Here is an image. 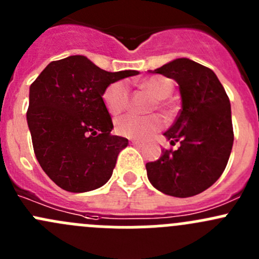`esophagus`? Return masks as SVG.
I'll return each mask as SVG.
<instances>
[{
  "label": "esophagus",
  "instance_id": "1",
  "mask_svg": "<svg viewBox=\"0 0 259 259\" xmlns=\"http://www.w3.org/2000/svg\"><path fill=\"white\" fill-rule=\"evenodd\" d=\"M132 144L134 146H142V143L138 142V140H132Z\"/></svg>",
  "mask_w": 259,
  "mask_h": 259
}]
</instances>
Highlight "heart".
Instances as JSON below:
<instances>
[{
	"mask_svg": "<svg viewBox=\"0 0 259 259\" xmlns=\"http://www.w3.org/2000/svg\"><path fill=\"white\" fill-rule=\"evenodd\" d=\"M140 89L153 96L149 103L148 111L160 109L164 113L169 111V104L166 99L173 93L174 85L170 80L161 76L146 77L139 82ZM106 109L111 115H119L129 106L130 93L125 81H116L106 88L103 95ZM163 120L159 115L150 114L145 116L127 114L119 117L115 122V132L119 135L129 139L144 140L161 129Z\"/></svg>",
	"mask_w": 259,
	"mask_h": 259,
	"instance_id": "b5f03b06",
	"label": "heart"
}]
</instances>
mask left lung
Returning <instances> with one entry per match:
<instances>
[{
    "label": "left lung",
    "instance_id": "1",
    "mask_svg": "<svg viewBox=\"0 0 259 259\" xmlns=\"http://www.w3.org/2000/svg\"><path fill=\"white\" fill-rule=\"evenodd\" d=\"M179 85L182 110L164 133L177 150H161L146 163L149 182L166 195L188 198L211 187L226 169L233 146L231 103L217 75L193 60L176 59L149 70Z\"/></svg>",
    "mask_w": 259,
    "mask_h": 259
}]
</instances>
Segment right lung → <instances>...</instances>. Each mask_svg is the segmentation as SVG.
<instances>
[{"instance_id": "1", "label": "right lung", "mask_w": 259, "mask_h": 259, "mask_svg": "<svg viewBox=\"0 0 259 259\" xmlns=\"http://www.w3.org/2000/svg\"><path fill=\"white\" fill-rule=\"evenodd\" d=\"M139 74L109 72L82 55L50 62L30 86L27 124L36 159L56 185L71 193L103 187L129 142L111 135L103 100L110 83Z\"/></svg>"}]
</instances>
